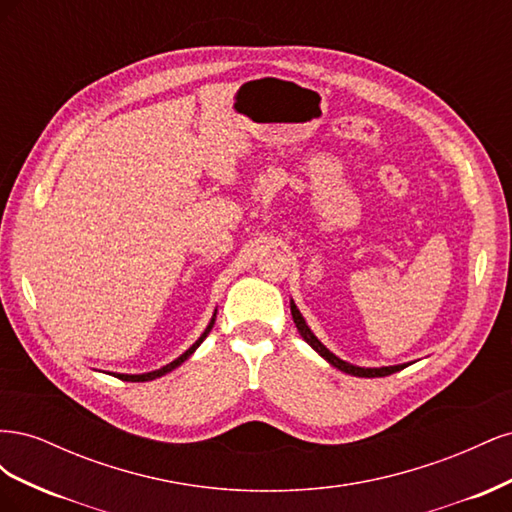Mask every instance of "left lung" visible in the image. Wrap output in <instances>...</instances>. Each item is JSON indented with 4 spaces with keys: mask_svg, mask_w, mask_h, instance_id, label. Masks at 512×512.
Here are the masks:
<instances>
[{
    "mask_svg": "<svg viewBox=\"0 0 512 512\" xmlns=\"http://www.w3.org/2000/svg\"><path fill=\"white\" fill-rule=\"evenodd\" d=\"M290 312H292V320H294V324H297V329H299V333H301V337L305 339V342L312 346L322 359H327L333 367H337V369H342V371H346V374H352V376H359V378H382V376H391V374H395V371H399V369H404L406 365H395V367H380V369H365V367H354V365H350V363H346V361H342V359H337V356L333 354V352H329L327 348H324L318 339H316V335L309 331V327L305 324V320H303V316L299 314V309H297V305L294 303H290Z\"/></svg>",
    "mask_w": 512,
    "mask_h": 512,
    "instance_id": "1",
    "label": "left lung"
}]
</instances>
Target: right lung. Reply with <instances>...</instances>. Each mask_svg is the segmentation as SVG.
Wrapping results in <instances>:
<instances>
[{
  "label": "right lung",
  "instance_id": "1",
  "mask_svg": "<svg viewBox=\"0 0 512 512\" xmlns=\"http://www.w3.org/2000/svg\"><path fill=\"white\" fill-rule=\"evenodd\" d=\"M213 322H215V318L209 322V327L205 329V333L203 335H200V339H198V342L190 348V350H185L181 356H179V359H175L173 363H168L166 367H162V369H158V371H149V374H141V376H126V374H117V378L119 380H123V382H147V380H156V378H160V376H164V374H168V371H173L175 367H179L185 359H190V354L200 346V344H203L205 342V337L209 335V331L213 329Z\"/></svg>",
  "mask_w": 512,
  "mask_h": 512
}]
</instances>
